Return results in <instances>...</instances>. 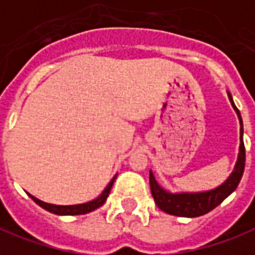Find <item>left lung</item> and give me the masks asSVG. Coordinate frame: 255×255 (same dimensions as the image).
I'll return each mask as SVG.
<instances>
[{
  "instance_id": "1",
  "label": "left lung",
  "mask_w": 255,
  "mask_h": 255,
  "mask_svg": "<svg viewBox=\"0 0 255 255\" xmlns=\"http://www.w3.org/2000/svg\"><path fill=\"white\" fill-rule=\"evenodd\" d=\"M232 107L235 109L239 121H240V146H239V155L235 169L230 173V176L221 186H218L214 190L201 191V193H170L162 186H159L153 173L149 171V184L152 197L156 202V205L163 212L174 216H183V218H197L201 215L208 214L216 208L225 198H228L239 186L244 171V163H246V149L243 142V120L240 112L237 110L236 105L233 102V98L228 92Z\"/></svg>"
}]
</instances>
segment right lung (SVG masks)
I'll list each match as a JSON object with an SVG mask.
<instances>
[{"instance_id":"right-lung-1","label":"right lung","mask_w":255,"mask_h":255,"mask_svg":"<svg viewBox=\"0 0 255 255\" xmlns=\"http://www.w3.org/2000/svg\"><path fill=\"white\" fill-rule=\"evenodd\" d=\"M117 177V174L112 178V181L107 184L105 190H103V193L99 195L96 200L89 201V202H85V204H78V205H54V204H47V202H43L39 198H36V197H33L29 194V197L32 198L39 207H41L43 209H46L48 212H51V214L55 215H84V214H89L92 211H95V209H98L100 208L107 200V197H109V194H110V190H112V187H113L114 180Z\"/></svg>"}]
</instances>
